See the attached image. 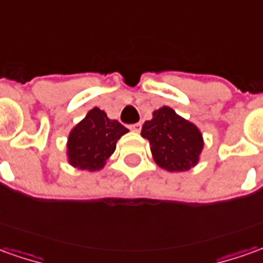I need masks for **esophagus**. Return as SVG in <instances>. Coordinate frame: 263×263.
I'll use <instances>...</instances> for the list:
<instances>
[{
  "mask_svg": "<svg viewBox=\"0 0 263 263\" xmlns=\"http://www.w3.org/2000/svg\"><path fill=\"white\" fill-rule=\"evenodd\" d=\"M129 129H131L132 132H139L141 131V124H134L129 126Z\"/></svg>",
  "mask_w": 263,
  "mask_h": 263,
  "instance_id": "obj_1",
  "label": "esophagus"
}]
</instances>
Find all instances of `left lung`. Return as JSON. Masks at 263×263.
I'll list each match as a JSON object with an SVG mask.
<instances>
[{"instance_id":"8db88e82","label":"left lung","mask_w":263,"mask_h":263,"mask_svg":"<svg viewBox=\"0 0 263 263\" xmlns=\"http://www.w3.org/2000/svg\"><path fill=\"white\" fill-rule=\"evenodd\" d=\"M141 135L149 141L155 164L170 173L189 171L200 161L204 141L196 125L174 109L162 106L142 125Z\"/></svg>"}]
</instances>
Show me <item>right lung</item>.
I'll return each instance as SVG.
<instances>
[{
  "label": "right lung",
  "mask_w": 263,
  "mask_h": 263,
  "mask_svg": "<svg viewBox=\"0 0 263 263\" xmlns=\"http://www.w3.org/2000/svg\"><path fill=\"white\" fill-rule=\"evenodd\" d=\"M128 129L99 108L90 109L86 117L71 128L66 155L71 167L86 171H99L117 148L118 139Z\"/></svg>",
  "instance_id": "right-lung-1"
}]
</instances>
